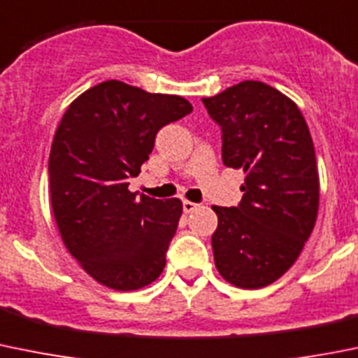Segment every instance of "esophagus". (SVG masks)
Instances as JSON below:
<instances>
[{"mask_svg":"<svg viewBox=\"0 0 358 358\" xmlns=\"http://www.w3.org/2000/svg\"><path fill=\"white\" fill-rule=\"evenodd\" d=\"M197 206H199V204L190 203V201H183V203H182V208H183V211H185V213H192L194 210H197Z\"/></svg>","mask_w":358,"mask_h":358,"instance_id":"34e87169","label":"esophagus"}]
</instances>
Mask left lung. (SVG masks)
I'll return each mask as SVG.
<instances>
[{
  "mask_svg": "<svg viewBox=\"0 0 358 358\" xmlns=\"http://www.w3.org/2000/svg\"><path fill=\"white\" fill-rule=\"evenodd\" d=\"M204 108L222 133V161L246 173L238 206H213L218 273L239 289H260L285 275L315 227L317 157L303 113L255 80L232 85Z\"/></svg>",
  "mask_w": 358,
  "mask_h": 358,
  "instance_id": "left-lung-1",
  "label": "left lung"
}]
</instances>
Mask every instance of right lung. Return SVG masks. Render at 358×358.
<instances>
[{"instance_id": "obj_1", "label": "right lung", "mask_w": 358, "mask_h": 358, "mask_svg": "<svg viewBox=\"0 0 358 358\" xmlns=\"http://www.w3.org/2000/svg\"><path fill=\"white\" fill-rule=\"evenodd\" d=\"M192 105L119 80L98 83L69 105L48 157L50 201L66 248L96 282L138 290L166 266L180 199L129 192L159 129Z\"/></svg>"}]
</instances>
